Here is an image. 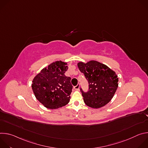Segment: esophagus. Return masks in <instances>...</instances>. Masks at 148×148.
<instances>
[{
  "label": "esophagus",
  "instance_id": "esophagus-1",
  "mask_svg": "<svg viewBox=\"0 0 148 148\" xmlns=\"http://www.w3.org/2000/svg\"><path fill=\"white\" fill-rule=\"evenodd\" d=\"M74 88L75 90H78L79 88V84H78L76 86H75V87H74Z\"/></svg>",
  "mask_w": 148,
  "mask_h": 148
}]
</instances>
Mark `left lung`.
<instances>
[{
    "label": "left lung",
    "instance_id": "8db88e82",
    "mask_svg": "<svg viewBox=\"0 0 148 148\" xmlns=\"http://www.w3.org/2000/svg\"><path fill=\"white\" fill-rule=\"evenodd\" d=\"M77 65L89 84L87 92L80 88L84 102L93 108L105 106L113 98L118 86V78L115 72L94 60L87 63L79 62Z\"/></svg>",
    "mask_w": 148,
    "mask_h": 148
}]
</instances>
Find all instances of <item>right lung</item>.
<instances>
[{
	"label": "right lung",
	"mask_w": 148,
	"mask_h": 148,
	"mask_svg": "<svg viewBox=\"0 0 148 148\" xmlns=\"http://www.w3.org/2000/svg\"><path fill=\"white\" fill-rule=\"evenodd\" d=\"M67 63L57 61L43 69L33 79L32 90L37 99L49 109L67 105L73 86L71 78L65 75Z\"/></svg>",
	"instance_id": "1"
}]
</instances>
